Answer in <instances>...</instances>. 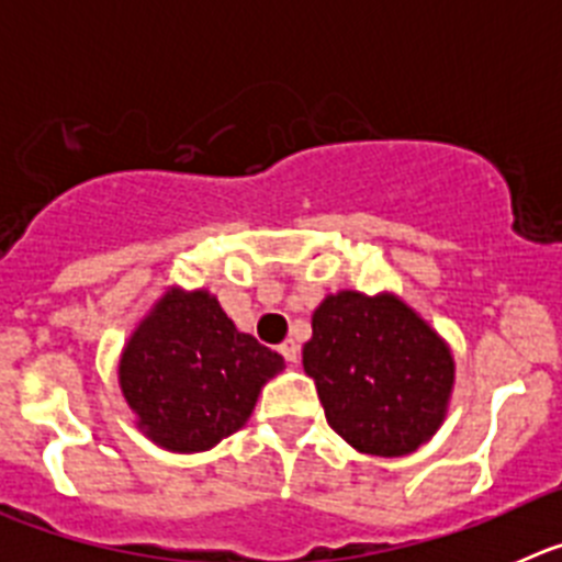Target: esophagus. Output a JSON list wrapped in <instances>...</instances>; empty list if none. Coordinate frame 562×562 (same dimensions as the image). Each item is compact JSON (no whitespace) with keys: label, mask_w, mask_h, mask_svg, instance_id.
I'll return each mask as SVG.
<instances>
[{"label":"esophagus","mask_w":562,"mask_h":562,"mask_svg":"<svg viewBox=\"0 0 562 562\" xmlns=\"http://www.w3.org/2000/svg\"><path fill=\"white\" fill-rule=\"evenodd\" d=\"M278 351L284 355L286 362H292V366H295L297 362V342L295 340H284L281 346H278Z\"/></svg>","instance_id":"esophagus-1"}]
</instances>
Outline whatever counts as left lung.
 Returning <instances> with one entry per match:
<instances>
[{
  "label": "left lung",
  "mask_w": 562,
  "mask_h": 562,
  "mask_svg": "<svg viewBox=\"0 0 562 562\" xmlns=\"http://www.w3.org/2000/svg\"><path fill=\"white\" fill-rule=\"evenodd\" d=\"M304 371L326 422L369 456H405L430 441L448 414L450 346L391 292L326 295L312 315Z\"/></svg>",
  "instance_id": "obj_1"
}]
</instances>
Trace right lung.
I'll use <instances>...</instances> for the list:
<instances>
[{"instance_id":"right-lung-1","label":"right lung","mask_w":562,"mask_h":562,"mask_svg":"<svg viewBox=\"0 0 562 562\" xmlns=\"http://www.w3.org/2000/svg\"><path fill=\"white\" fill-rule=\"evenodd\" d=\"M284 357L238 331L207 290H171L132 331L121 391L137 428L171 453L216 448L250 419Z\"/></svg>"}]
</instances>
